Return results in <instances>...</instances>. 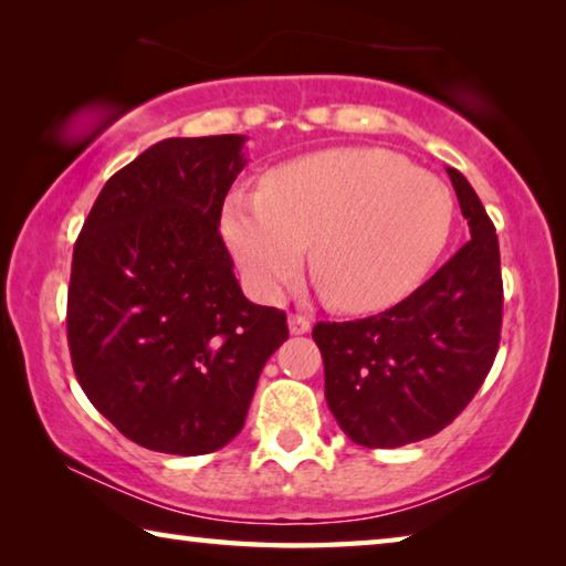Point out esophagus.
<instances>
[{
  "instance_id": "34e87169",
  "label": "esophagus",
  "mask_w": 566,
  "mask_h": 566,
  "mask_svg": "<svg viewBox=\"0 0 566 566\" xmlns=\"http://www.w3.org/2000/svg\"><path fill=\"white\" fill-rule=\"evenodd\" d=\"M312 329V322L302 317V314H290V332L292 334H306Z\"/></svg>"
}]
</instances>
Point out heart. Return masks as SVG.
Listing matches in <instances>:
<instances>
[{
    "instance_id": "obj_1",
    "label": "heart",
    "mask_w": 566,
    "mask_h": 566,
    "mask_svg": "<svg viewBox=\"0 0 566 566\" xmlns=\"http://www.w3.org/2000/svg\"><path fill=\"white\" fill-rule=\"evenodd\" d=\"M454 227L442 179L385 149H327L286 161L264 189H234L222 232L244 280L280 300L312 243L329 302L364 314L395 306L432 272Z\"/></svg>"
}]
</instances>
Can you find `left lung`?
Here are the masks:
<instances>
[{
	"instance_id": "obj_1",
	"label": "left lung",
	"mask_w": 566,
	"mask_h": 566,
	"mask_svg": "<svg viewBox=\"0 0 566 566\" xmlns=\"http://www.w3.org/2000/svg\"><path fill=\"white\" fill-rule=\"evenodd\" d=\"M469 242L407 300L312 329L324 397L354 444L395 449L454 421L490 375L502 329L500 242L476 191L447 167Z\"/></svg>"
}]
</instances>
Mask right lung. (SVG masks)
Returning a JSON list of instances; mask_svg holds the SVG:
<instances>
[{"instance_id": "right-lung-1", "label": "right lung", "mask_w": 566, "mask_h": 566, "mask_svg": "<svg viewBox=\"0 0 566 566\" xmlns=\"http://www.w3.org/2000/svg\"><path fill=\"white\" fill-rule=\"evenodd\" d=\"M244 134L169 137L119 169L74 244L66 339L84 395L151 452L242 432L284 312L249 302L219 234Z\"/></svg>"}]
</instances>
